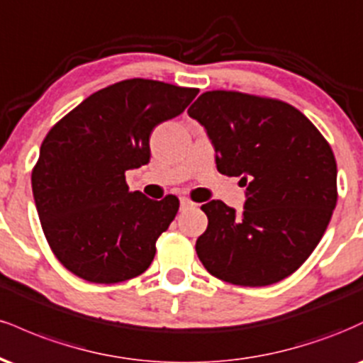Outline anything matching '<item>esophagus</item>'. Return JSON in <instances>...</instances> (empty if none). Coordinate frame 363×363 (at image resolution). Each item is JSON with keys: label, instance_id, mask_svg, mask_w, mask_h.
<instances>
[{"label": "esophagus", "instance_id": "esophagus-1", "mask_svg": "<svg viewBox=\"0 0 363 363\" xmlns=\"http://www.w3.org/2000/svg\"><path fill=\"white\" fill-rule=\"evenodd\" d=\"M196 206V203L191 201L189 198H181V208L182 210H186V208H193Z\"/></svg>", "mask_w": 363, "mask_h": 363}]
</instances>
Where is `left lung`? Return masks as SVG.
<instances>
[{"label": "left lung", "mask_w": 363, "mask_h": 363, "mask_svg": "<svg viewBox=\"0 0 363 363\" xmlns=\"http://www.w3.org/2000/svg\"><path fill=\"white\" fill-rule=\"evenodd\" d=\"M206 129L216 169L242 176L244 213L220 199L196 254L206 272L240 286H266L290 277L326 232L338 201L331 147L290 104L235 90H211L187 109Z\"/></svg>", "instance_id": "left-lung-1"}]
</instances>
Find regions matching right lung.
Listing matches in <instances>:
<instances>
[{"label": "right lung", "mask_w": 363, "mask_h": 363, "mask_svg": "<svg viewBox=\"0 0 363 363\" xmlns=\"http://www.w3.org/2000/svg\"><path fill=\"white\" fill-rule=\"evenodd\" d=\"M198 91L123 80L91 94L45 135L32 191L49 247L68 272L106 285L147 272L179 199L133 193L126 170L148 164L153 128L181 114Z\"/></svg>", "instance_id": "add662e5"}]
</instances>
